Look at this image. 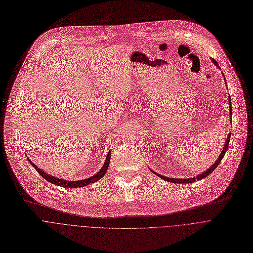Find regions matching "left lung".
I'll use <instances>...</instances> for the list:
<instances>
[{
	"instance_id": "8db88e82",
	"label": "left lung",
	"mask_w": 253,
	"mask_h": 253,
	"mask_svg": "<svg viewBox=\"0 0 253 253\" xmlns=\"http://www.w3.org/2000/svg\"><path fill=\"white\" fill-rule=\"evenodd\" d=\"M211 60H212V62H213V64L218 68V69H220V67H219V65H218V63L214 60V59H212L211 58ZM221 74L223 75V77H224V74H223V72H221ZM224 81H225V84H226V80H225V78H224ZM226 87H227V85H226ZM228 101H229V119H230V122H231V115H232V112H231V100H230V96H229V98H228ZM230 133L227 135V138H226V140H225V143H224V146H223V148H222V151H221V153H220V155L218 156V158H217V160L209 168L208 170H206V171H204L202 174H200V175H198V176H196V177H193V178H185V179H180V178H178V179H176V178H169V177H165V176H163V175H160V174H158V173H156V172H154L153 170H151L150 168L149 169L156 175V176H158L159 178H161V179H163V180H165V181H167V182H170V183H174V184H188V183H194L195 181H200V180H202V179H204V178H206V177H208L210 174H211L213 171H214V169L215 168L219 165V163L221 162V160H222V158H223V156H224V154H225V152H226V150H227V148H228V145H229V140H230Z\"/></svg>"
}]
</instances>
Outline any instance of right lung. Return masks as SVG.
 <instances>
[{
    "mask_svg": "<svg viewBox=\"0 0 253 253\" xmlns=\"http://www.w3.org/2000/svg\"><path fill=\"white\" fill-rule=\"evenodd\" d=\"M110 158H111V151L108 152L107 156H106V160L103 164V166L101 167V169L96 173L94 174L93 176L87 178V179H83V180H78V181H65V180H62L60 178H56L52 175H49L45 172H43L41 168H39L35 163H33L29 157H28V160L30 162V164L35 168L36 171H38V173L44 179L46 180L47 182L53 184V185H56V186H59V187H62V188H81V187H85L89 184H93L95 182H97L98 180H100L107 172L108 170V166H109V163H110Z\"/></svg>",
    "mask_w": 253,
    "mask_h": 253,
    "instance_id": "obj_1",
    "label": "right lung"
}]
</instances>
